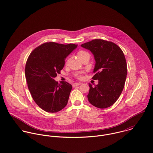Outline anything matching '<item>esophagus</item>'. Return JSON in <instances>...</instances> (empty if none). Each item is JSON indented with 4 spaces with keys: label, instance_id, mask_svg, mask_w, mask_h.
I'll return each mask as SVG.
<instances>
[{
    "label": "esophagus",
    "instance_id": "1",
    "mask_svg": "<svg viewBox=\"0 0 153 153\" xmlns=\"http://www.w3.org/2000/svg\"><path fill=\"white\" fill-rule=\"evenodd\" d=\"M81 83H74L73 84V85H72V86H73V87H76V86H78V85H79L80 84H81Z\"/></svg>",
    "mask_w": 153,
    "mask_h": 153
}]
</instances>
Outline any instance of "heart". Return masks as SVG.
I'll list each match as a JSON object with an SVG mask.
<instances>
[{
	"label": "heart",
	"instance_id": "obj_1",
	"mask_svg": "<svg viewBox=\"0 0 153 153\" xmlns=\"http://www.w3.org/2000/svg\"><path fill=\"white\" fill-rule=\"evenodd\" d=\"M87 56H90L89 53L86 51H78V57L81 59L82 60L83 58H84L85 57ZM69 61V58H68L66 60V63H68ZM76 76L78 77V78H81L82 77V75L81 74H78L76 75Z\"/></svg>",
	"mask_w": 153,
	"mask_h": 153
}]
</instances>
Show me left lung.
<instances>
[{
	"label": "left lung",
	"mask_w": 153,
	"mask_h": 153,
	"mask_svg": "<svg viewBox=\"0 0 153 153\" xmlns=\"http://www.w3.org/2000/svg\"><path fill=\"white\" fill-rule=\"evenodd\" d=\"M81 46L93 54L96 64L93 79L99 80L94 87L89 84L88 100L96 107L107 108L117 101L125 85L127 75L125 55L117 45L101 39L93 40Z\"/></svg>",
	"instance_id": "left-lung-1"
}]
</instances>
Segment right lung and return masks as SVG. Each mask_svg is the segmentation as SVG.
I'll return each mask as SVG.
<instances>
[{
	"instance_id": "right-lung-1",
	"label": "right lung",
	"mask_w": 153,
	"mask_h": 153,
	"mask_svg": "<svg viewBox=\"0 0 153 153\" xmlns=\"http://www.w3.org/2000/svg\"><path fill=\"white\" fill-rule=\"evenodd\" d=\"M77 46L45 43L27 59L25 74L29 91L36 103L47 112H57L67 105L72 87L67 82L59 84L54 78L60 74L66 57Z\"/></svg>"
}]
</instances>
